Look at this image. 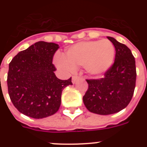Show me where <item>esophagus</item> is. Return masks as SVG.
Listing matches in <instances>:
<instances>
[{
    "label": "esophagus",
    "instance_id": "esophagus-1",
    "mask_svg": "<svg viewBox=\"0 0 147 147\" xmlns=\"http://www.w3.org/2000/svg\"><path fill=\"white\" fill-rule=\"evenodd\" d=\"M80 79V78L79 77H78V76H75V75H74V76H72V83H73V84H75V82H77V81L78 80Z\"/></svg>",
    "mask_w": 147,
    "mask_h": 147
}]
</instances>
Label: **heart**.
<instances>
[{
	"label": "heart",
	"mask_w": 147,
	"mask_h": 147,
	"mask_svg": "<svg viewBox=\"0 0 147 147\" xmlns=\"http://www.w3.org/2000/svg\"><path fill=\"white\" fill-rule=\"evenodd\" d=\"M115 55V46L109 40L84 41L69 47L65 58L57 57L56 63L68 69L84 66L89 75L100 76L110 68Z\"/></svg>",
	"instance_id": "heart-1"
}]
</instances>
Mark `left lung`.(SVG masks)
Masks as SVG:
<instances>
[{"mask_svg":"<svg viewBox=\"0 0 147 147\" xmlns=\"http://www.w3.org/2000/svg\"><path fill=\"white\" fill-rule=\"evenodd\" d=\"M115 47L114 64L105 73V78L86 80L88 89L83 97L86 108L92 113L112 115L129 105L136 84L135 59L131 50L112 37H107Z\"/></svg>","mask_w":147,"mask_h":147,"instance_id":"8db88e82","label":"left lung"}]
</instances>
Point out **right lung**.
<instances>
[{"label": "right lung", "mask_w": 147, "mask_h": 147, "mask_svg": "<svg viewBox=\"0 0 147 147\" xmlns=\"http://www.w3.org/2000/svg\"><path fill=\"white\" fill-rule=\"evenodd\" d=\"M59 45L39 41L20 51L9 64L7 84L10 100L23 115L42 119L58 111L63 89L72 78L58 79L53 59Z\"/></svg>", "instance_id": "obj_1"}]
</instances>
